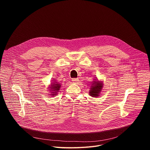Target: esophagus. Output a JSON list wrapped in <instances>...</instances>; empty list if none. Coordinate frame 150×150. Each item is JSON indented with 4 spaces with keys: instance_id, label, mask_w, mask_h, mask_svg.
Here are the masks:
<instances>
[{
    "instance_id": "esophagus-1",
    "label": "esophagus",
    "mask_w": 150,
    "mask_h": 150,
    "mask_svg": "<svg viewBox=\"0 0 150 150\" xmlns=\"http://www.w3.org/2000/svg\"><path fill=\"white\" fill-rule=\"evenodd\" d=\"M72 81L74 82V83H78V81H79V79L78 78H73L72 79Z\"/></svg>"
}]
</instances>
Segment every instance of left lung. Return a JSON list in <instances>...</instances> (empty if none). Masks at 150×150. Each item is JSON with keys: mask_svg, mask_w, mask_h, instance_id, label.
Wrapping results in <instances>:
<instances>
[{"mask_svg": "<svg viewBox=\"0 0 150 150\" xmlns=\"http://www.w3.org/2000/svg\"><path fill=\"white\" fill-rule=\"evenodd\" d=\"M103 87V85L99 81H94L91 86L90 94L93 97H96L98 96L100 92L101 91Z\"/></svg>", "mask_w": 150, "mask_h": 150, "instance_id": "1", "label": "left lung"}]
</instances>
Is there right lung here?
Here are the masks:
<instances>
[{
  "label": "right lung",
  "instance_id": "right-lung-1",
  "mask_svg": "<svg viewBox=\"0 0 150 150\" xmlns=\"http://www.w3.org/2000/svg\"><path fill=\"white\" fill-rule=\"evenodd\" d=\"M52 87H51V89H52V91H53V92H52V93H53V94H51L52 96H54L56 95L55 94L57 93V92L60 89V87H61L59 83H57V82H55V83H52Z\"/></svg>",
  "mask_w": 150,
  "mask_h": 150
}]
</instances>
